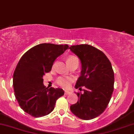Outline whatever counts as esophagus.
<instances>
[{"label": "esophagus", "mask_w": 134, "mask_h": 134, "mask_svg": "<svg viewBox=\"0 0 134 134\" xmlns=\"http://www.w3.org/2000/svg\"><path fill=\"white\" fill-rule=\"evenodd\" d=\"M71 93V92L70 91H65V94L67 95V94H69Z\"/></svg>", "instance_id": "34e87169"}]
</instances>
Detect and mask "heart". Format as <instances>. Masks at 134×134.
<instances>
[{
    "instance_id": "heart-1",
    "label": "heart",
    "mask_w": 134,
    "mask_h": 134,
    "mask_svg": "<svg viewBox=\"0 0 134 134\" xmlns=\"http://www.w3.org/2000/svg\"><path fill=\"white\" fill-rule=\"evenodd\" d=\"M67 62L69 66L74 64L75 62L79 63L78 58L74 56H69L67 58ZM73 77L71 76H60L56 80V82L60 86L62 87L63 88H69L70 86V84L73 81Z\"/></svg>"
}]
</instances>
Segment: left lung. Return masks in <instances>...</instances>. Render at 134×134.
I'll list each match as a JSON object with an SVG mask.
<instances>
[{
  "instance_id": "left-lung-1",
  "label": "left lung",
  "mask_w": 134,
  "mask_h": 134,
  "mask_svg": "<svg viewBox=\"0 0 134 134\" xmlns=\"http://www.w3.org/2000/svg\"><path fill=\"white\" fill-rule=\"evenodd\" d=\"M81 62V76L75 87L78 101L70 106L71 111L82 120H91L104 111L114 90V72L111 62L104 53L90 44H77L69 48Z\"/></svg>"
}]
</instances>
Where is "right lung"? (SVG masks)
<instances>
[{"instance_id":"1","label":"right lung","mask_w":134,"mask_h":134,"mask_svg":"<svg viewBox=\"0 0 134 134\" xmlns=\"http://www.w3.org/2000/svg\"><path fill=\"white\" fill-rule=\"evenodd\" d=\"M68 48V44L41 43L30 48L19 60L13 74V87L17 101L26 113L34 117L48 115L64 94L62 89L44 86L43 77Z\"/></svg>"}]
</instances>
